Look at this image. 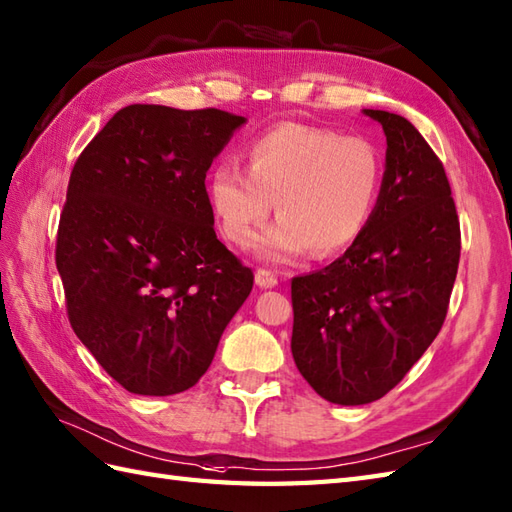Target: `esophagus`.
Here are the masks:
<instances>
[{
	"instance_id": "1",
	"label": "esophagus",
	"mask_w": 512,
	"mask_h": 512,
	"mask_svg": "<svg viewBox=\"0 0 512 512\" xmlns=\"http://www.w3.org/2000/svg\"><path fill=\"white\" fill-rule=\"evenodd\" d=\"M255 281H257L259 288H275V285L279 283V279H277L275 272L268 270V268H257V272H255Z\"/></svg>"
}]
</instances>
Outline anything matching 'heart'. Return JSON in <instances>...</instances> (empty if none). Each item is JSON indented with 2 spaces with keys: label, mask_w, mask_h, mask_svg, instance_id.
<instances>
[{
  "label": "heart",
  "mask_w": 512,
  "mask_h": 512,
  "mask_svg": "<svg viewBox=\"0 0 512 512\" xmlns=\"http://www.w3.org/2000/svg\"><path fill=\"white\" fill-rule=\"evenodd\" d=\"M246 170L216 165L207 176L209 207L222 235L248 248L277 200L279 220L261 242V255L275 261L307 248L316 255L347 248L371 220L382 185V157L371 141L296 122L255 137Z\"/></svg>",
  "instance_id": "obj_1"
}]
</instances>
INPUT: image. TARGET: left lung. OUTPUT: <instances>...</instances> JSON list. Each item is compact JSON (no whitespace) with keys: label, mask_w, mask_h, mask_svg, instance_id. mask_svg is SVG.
I'll return each instance as SVG.
<instances>
[{"label":"left lung","mask_w":512,"mask_h":512,"mask_svg":"<svg viewBox=\"0 0 512 512\" xmlns=\"http://www.w3.org/2000/svg\"><path fill=\"white\" fill-rule=\"evenodd\" d=\"M386 133L371 220L347 253L292 279V355L320 397L362 406L395 388L441 331L460 220L441 159L406 117L364 109Z\"/></svg>","instance_id":"left-lung-1"}]
</instances>
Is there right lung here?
Returning a JSON list of instances; mask_svg holds the SVG:
<instances>
[{"label": "right lung", "instance_id": "obj_1", "mask_svg": "<svg viewBox=\"0 0 512 512\" xmlns=\"http://www.w3.org/2000/svg\"><path fill=\"white\" fill-rule=\"evenodd\" d=\"M244 117L130 104L80 152L56 233L71 329L117 384H198L253 290L216 231L205 178Z\"/></svg>", "mask_w": 512, "mask_h": 512}]
</instances>
